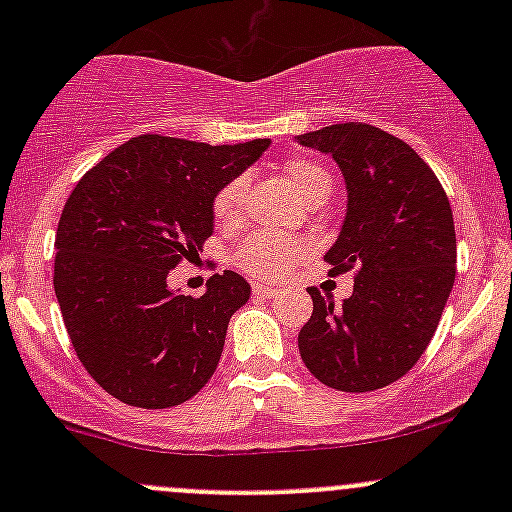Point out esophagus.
<instances>
[{
	"instance_id": "1",
	"label": "esophagus",
	"mask_w": 512,
	"mask_h": 512,
	"mask_svg": "<svg viewBox=\"0 0 512 512\" xmlns=\"http://www.w3.org/2000/svg\"><path fill=\"white\" fill-rule=\"evenodd\" d=\"M252 292H255L257 297H275L277 287L270 285V282H255V285H252Z\"/></svg>"
}]
</instances>
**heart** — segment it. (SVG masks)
I'll return each instance as SVG.
<instances>
[{
	"label": "heart",
	"mask_w": 512,
	"mask_h": 512,
	"mask_svg": "<svg viewBox=\"0 0 512 512\" xmlns=\"http://www.w3.org/2000/svg\"><path fill=\"white\" fill-rule=\"evenodd\" d=\"M289 183L294 185L304 200H314L317 195H329L332 190V180H329L327 170L319 168L312 160H292L285 168ZM247 180L237 178L227 183L215 198V218L220 223H235L242 213V200H245ZM309 250L307 240L294 235H280V232H255L247 237L237 250L235 262L255 277H280L285 275L289 267Z\"/></svg>",
	"instance_id": "obj_1"
}]
</instances>
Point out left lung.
Returning a JSON list of instances; mask_svg holds the SVG:
<instances>
[{"label":"left lung","mask_w":512,"mask_h":512,"mask_svg":"<svg viewBox=\"0 0 512 512\" xmlns=\"http://www.w3.org/2000/svg\"><path fill=\"white\" fill-rule=\"evenodd\" d=\"M332 156L347 185V215L324 260L356 270L339 304L312 294L299 329L304 366L339 391L384 389L421 359L456 280V227L441 183L409 143L369 123H337L297 136Z\"/></svg>","instance_id":"left-lung-1"}]
</instances>
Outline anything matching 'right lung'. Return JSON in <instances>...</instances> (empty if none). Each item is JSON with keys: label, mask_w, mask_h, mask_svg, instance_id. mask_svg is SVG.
Returning a JSON list of instances; mask_svg holds the SVG:
<instances>
[{"label": "right lung", "mask_w": 512, "mask_h": 512, "mask_svg": "<svg viewBox=\"0 0 512 512\" xmlns=\"http://www.w3.org/2000/svg\"><path fill=\"white\" fill-rule=\"evenodd\" d=\"M270 138L208 146L138 136L108 153L69 195L56 227L54 292L76 356L94 381L138 409H170L218 369L230 317L250 285L225 270L203 297L168 272L213 235L215 198Z\"/></svg>", "instance_id": "add662e5"}]
</instances>
